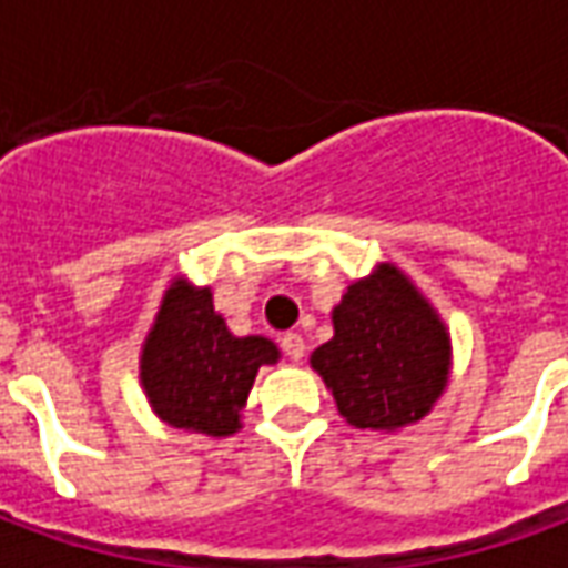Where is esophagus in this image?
<instances>
[{
	"mask_svg": "<svg viewBox=\"0 0 568 568\" xmlns=\"http://www.w3.org/2000/svg\"><path fill=\"white\" fill-rule=\"evenodd\" d=\"M280 346H283V353L292 358V362H301V358H304V349H307V346H304V337L297 332H285Z\"/></svg>",
	"mask_w": 568,
	"mask_h": 568,
	"instance_id": "esophagus-1",
	"label": "esophagus"
}]
</instances>
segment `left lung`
<instances>
[{
    "label": "left lung",
    "instance_id": "1",
    "mask_svg": "<svg viewBox=\"0 0 568 568\" xmlns=\"http://www.w3.org/2000/svg\"><path fill=\"white\" fill-rule=\"evenodd\" d=\"M337 410L356 428H398L426 417L447 383L450 341L405 273L349 285L334 307V337L313 356Z\"/></svg>",
    "mask_w": 568,
    "mask_h": 568
}]
</instances>
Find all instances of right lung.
<instances>
[{
  "label": "right lung",
  "instance_id": "right-lung-1",
  "mask_svg": "<svg viewBox=\"0 0 568 568\" xmlns=\"http://www.w3.org/2000/svg\"><path fill=\"white\" fill-rule=\"evenodd\" d=\"M280 349L267 337H234L212 310L210 288L175 283L142 353V386L158 417L175 428L231 435L261 365Z\"/></svg>",
  "mask_w": 568,
  "mask_h": 568
}]
</instances>
